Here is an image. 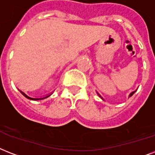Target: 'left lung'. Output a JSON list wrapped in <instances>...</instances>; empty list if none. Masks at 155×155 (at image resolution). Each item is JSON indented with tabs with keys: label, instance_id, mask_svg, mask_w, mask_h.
I'll use <instances>...</instances> for the list:
<instances>
[{
	"label": "left lung",
	"instance_id": "left-lung-1",
	"mask_svg": "<svg viewBox=\"0 0 155 155\" xmlns=\"http://www.w3.org/2000/svg\"><path fill=\"white\" fill-rule=\"evenodd\" d=\"M134 92H135V91H134V92H132L131 94H129V96H132V95H133V94H134ZM99 94V97H101V96H100V94ZM101 99H103V98H102V97H101Z\"/></svg>",
	"mask_w": 155,
	"mask_h": 155
}]
</instances>
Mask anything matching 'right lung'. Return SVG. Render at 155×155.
<instances>
[{"label":"right lung","instance_id":"1","mask_svg":"<svg viewBox=\"0 0 155 155\" xmlns=\"http://www.w3.org/2000/svg\"><path fill=\"white\" fill-rule=\"evenodd\" d=\"M21 94H23L24 96L26 97V98H27V99H32V100H41V99H46V98H48V96H50V95H51V94H50V95H48V96H46V97H44V98H39V99H34V98H31V97L27 96V95H26V94H24L23 92H21Z\"/></svg>","mask_w":155,"mask_h":155}]
</instances>
